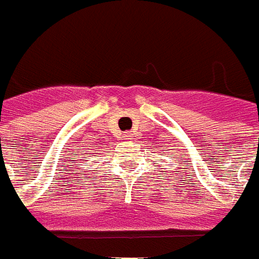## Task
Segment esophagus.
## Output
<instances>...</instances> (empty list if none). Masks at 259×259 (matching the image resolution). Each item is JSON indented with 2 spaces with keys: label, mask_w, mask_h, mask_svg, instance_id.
Here are the masks:
<instances>
[{
  "label": "esophagus",
  "mask_w": 259,
  "mask_h": 259,
  "mask_svg": "<svg viewBox=\"0 0 259 259\" xmlns=\"http://www.w3.org/2000/svg\"><path fill=\"white\" fill-rule=\"evenodd\" d=\"M132 136H133V135H132L130 132H126V133L123 135V137L126 139V140H130V139H132Z\"/></svg>",
  "instance_id": "34e87169"
}]
</instances>
